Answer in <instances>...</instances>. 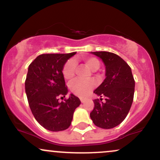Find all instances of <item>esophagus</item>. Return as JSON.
I'll return each mask as SVG.
<instances>
[{"mask_svg": "<svg viewBox=\"0 0 160 160\" xmlns=\"http://www.w3.org/2000/svg\"><path fill=\"white\" fill-rule=\"evenodd\" d=\"M80 102H81L82 103H84V102H86V98H80Z\"/></svg>", "mask_w": 160, "mask_h": 160, "instance_id": "1", "label": "esophagus"}]
</instances>
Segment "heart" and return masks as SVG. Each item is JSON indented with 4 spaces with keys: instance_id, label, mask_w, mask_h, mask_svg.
<instances>
[{
    "instance_id": "b5f03b06",
    "label": "heart",
    "mask_w": 160,
    "mask_h": 160,
    "mask_svg": "<svg viewBox=\"0 0 160 160\" xmlns=\"http://www.w3.org/2000/svg\"><path fill=\"white\" fill-rule=\"evenodd\" d=\"M85 63L88 67L92 71H97L100 67V62L95 58H87L85 59ZM75 68H76V62L74 59L69 60L65 64L63 68L64 78L67 80H70L74 77ZM95 86V82L92 80H74L70 83V89L74 94L78 96L83 97L89 93L92 89Z\"/></svg>"
}]
</instances>
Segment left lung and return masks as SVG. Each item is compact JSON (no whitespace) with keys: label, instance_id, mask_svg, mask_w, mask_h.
Here are the masks:
<instances>
[{"label":"left lung","instance_id":"1","mask_svg":"<svg viewBox=\"0 0 160 160\" xmlns=\"http://www.w3.org/2000/svg\"><path fill=\"white\" fill-rule=\"evenodd\" d=\"M98 56L105 66V79L94 90L95 99L90 117L94 124L102 128H114L125 120L133 102L135 80L131 68L120 56L109 52H90ZM102 97L106 102H102Z\"/></svg>","mask_w":160,"mask_h":160}]
</instances>
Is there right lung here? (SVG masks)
Masks as SVG:
<instances>
[{
  "label": "right lung",
  "instance_id": "right-lung-1",
  "mask_svg": "<svg viewBox=\"0 0 160 160\" xmlns=\"http://www.w3.org/2000/svg\"><path fill=\"white\" fill-rule=\"evenodd\" d=\"M75 54L40 55L28 67L25 87L29 106L35 120L49 131L67 129L75 109L81 103L72 93L64 102H59L58 98H65L68 92L62 71Z\"/></svg>",
  "mask_w": 160,
  "mask_h": 160
}]
</instances>
